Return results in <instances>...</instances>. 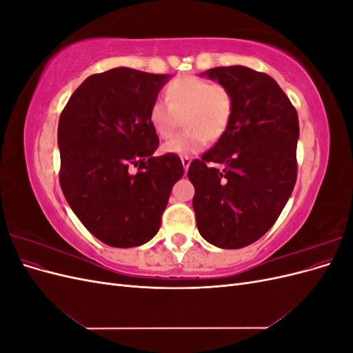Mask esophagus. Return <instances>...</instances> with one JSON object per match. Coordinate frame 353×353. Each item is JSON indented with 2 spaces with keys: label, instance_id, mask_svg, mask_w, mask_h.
<instances>
[{
  "label": "esophagus",
  "instance_id": "esophagus-1",
  "mask_svg": "<svg viewBox=\"0 0 353 353\" xmlns=\"http://www.w3.org/2000/svg\"><path fill=\"white\" fill-rule=\"evenodd\" d=\"M181 162H183L184 170H185V172H187V170H188V168H190V163H191V160H190V157H183V159H181Z\"/></svg>",
  "mask_w": 353,
  "mask_h": 353
}]
</instances>
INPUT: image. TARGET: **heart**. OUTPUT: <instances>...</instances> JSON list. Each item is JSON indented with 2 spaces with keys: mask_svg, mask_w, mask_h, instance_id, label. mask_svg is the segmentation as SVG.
<instances>
[{
  "mask_svg": "<svg viewBox=\"0 0 353 353\" xmlns=\"http://www.w3.org/2000/svg\"><path fill=\"white\" fill-rule=\"evenodd\" d=\"M166 100H154L147 117L159 138H169L183 117L184 131L162 145V152L181 157L194 156L208 140L215 141L225 132L232 113L231 92L219 83L196 78H176L166 87Z\"/></svg>",
  "mask_w": 353,
  "mask_h": 353,
  "instance_id": "heart-1",
  "label": "heart"
}]
</instances>
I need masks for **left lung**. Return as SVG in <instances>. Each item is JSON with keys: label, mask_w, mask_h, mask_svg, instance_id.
Wrapping results in <instances>:
<instances>
[{"label": "left lung", "mask_w": 353, "mask_h": 353, "mask_svg": "<svg viewBox=\"0 0 353 353\" xmlns=\"http://www.w3.org/2000/svg\"><path fill=\"white\" fill-rule=\"evenodd\" d=\"M200 77L231 92L232 113L218 143L188 169L197 228L219 249H241L274 225L292 196L297 112L266 73L227 66Z\"/></svg>", "instance_id": "8db88e82"}]
</instances>
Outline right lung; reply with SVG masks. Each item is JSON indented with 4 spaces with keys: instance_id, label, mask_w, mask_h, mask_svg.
I'll use <instances>...</instances> for the list:
<instances>
[{
    "instance_id": "obj_1",
    "label": "right lung",
    "mask_w": 353,
    "mask_h": 353,
    "mask_svg": "<svg viewBox=\"0 0 353 353\" xmlns=\"http://www.w3.org/2000/svg\"><path fill=\"white\" fill-rule=\"evenodd\" d=\"M169 79L130 68L91 74L61 112L63 194L83 227L112 248L150 241L184 175L178 156H154L159 137L147 117ZM132 165L137 173L129 170Z\"/></svg>"
}]
</instances>
